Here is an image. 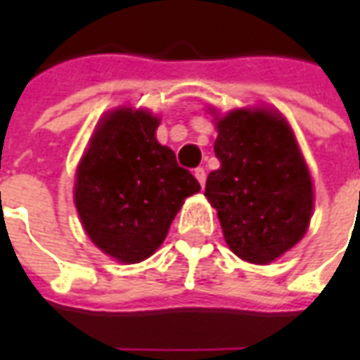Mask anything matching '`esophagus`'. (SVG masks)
Instances as JSON below:
<instances>
[{
  "label": "esophagus",
  "instance_id": "obj_1",
  "mask_svg": "<svg viewBox=\"0 0 360 360\" xmlns=\"http://www.w3.org/2000/svg\"><path fill=\"white\" fill-rule=\"evenodd\" d=\"M195 177L200 183V187H204V183H206V172H204V167H196Z\"/></svg>",
  "mask_w": 360,
  "mask_h": 360
}]
</instances>
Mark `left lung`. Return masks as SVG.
<instances>
[{
    "label": "left lung",
    "instance_id": "8db88e82",
    "mask_svg": "<svg viewBox=\"0 0 360 360\" xmlns=\"http://www.w3.org/2000/svg\"><path fill=\"white\" fill-rule=\"evenodd\" d=\"M219 167L206 179L229 249L252 264H270L309 229L314 193L291 127L264 108L216 117Z\"/></svg>",
    "mask_w": 360,
    "mask_h": 360
}]
</instances>
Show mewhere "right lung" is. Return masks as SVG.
I'll use <instances>...</instances> for the list:
<instances>
[{"label": "right lung", "instance_id": "obj_1", "mask_svg": "<svg viewBox=\"0 0 360 360\" xmlns=\"http://www.w3.org/2000/svg\"><path fill=\"white\" fill-rule=\"evenodd\" d=\"M146 110L108 113L92 134L75 181L82 227L102 252L136 264L164 243L185 198L200 191L172 148L156 141Z\"/></svg>", "mask_w": 360, "mask_h": 360}]
</instances>
